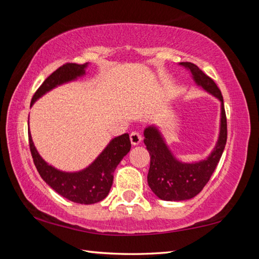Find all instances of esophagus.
<instances>
[{"label":"esophagus","instance_id":"1","mask_svg":"<svg viewBox=\"0 0 259 259\" xmlns=\"http://www.w3.org/2000/svg\"><path fill=\"white\" fill-rule=\"evenodd\" d=\"M142 135H140L139 133H137V131H133V133L130 134V142L131 144H133L134 146L138 145V144H140V142H142Z\"/></svg>","mask_w":259,"mask_h":259}]
</instances>
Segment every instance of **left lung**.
Listing matches in <instances>:
<instances>
[{"label": "left lung", "mask_w": 259, "mask_h": 259, "mask_svg": "<svg viewBox=\"0 0 259 259\" xmlns=\"http://www.w3.org/2000/svg\"><path fill=\"white\" fill-rule=\"evenodd\" d=\"M179 66L191 73L196 87L219 100L221 119L217 142L212 151L200 161L183 162L177 159L156 124L147 125L144 130V143L151 156L147 175L148 186L157 198L164 201H185L198 195L216 169L227 138L224 100L216 83L194 64L179 63Z\"/></svg>", "instance_id": "1"}]
</instances>
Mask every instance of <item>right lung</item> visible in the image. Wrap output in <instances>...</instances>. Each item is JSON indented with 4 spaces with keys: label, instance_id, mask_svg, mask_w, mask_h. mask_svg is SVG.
I'll return each instance as SVG.
<instances>
[{
    "label": "right lung",
    "instance_id": "obj_1",
    "mask_svg": "<svg viewBox=\"0 0 259 259\" xmlns=\"http://www.w3.org/2000/svg\"><path fill=\"white\" fill-rule=\"evenodd\" d=\"M89 65V63L83 65L66 64L59 67L46 78L34 94L30 107L37 99L55 88L85 76ZM28 140L34 164L43 181L59 195L81 204L97 203L106 198L113 184V174L131 148L129 134L117 136L109 140L102 153L84 169L78 171H63L48 163L40 155L34 145L29 129Z\"/></svg>",
    "mask_w": 259,
    "mask_h": 259
}]
</instances>
